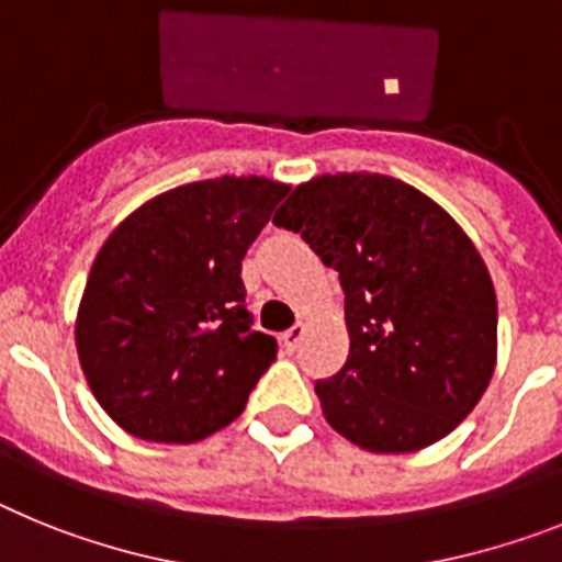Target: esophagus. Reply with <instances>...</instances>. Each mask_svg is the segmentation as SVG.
<instances>
[{
    "mask_svg": "<svg viewBox=\"0 0 562 562\" xmlns=\"http://www.w3.org/2000/svg\"><path fill=\"white\" fill-rule=\"evenodd\" d=\"M302 336H305V325H300V322H296L294 328L285 330V334L280 336V341H282V348H285V353H294V350L300 348Z\"/></svg>",
    "mask_w": 562,
    "mask_h": 562,
    "instance_id": "1",
    "label": "esophagus"
}]
</instances>
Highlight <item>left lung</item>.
<instances>
[{
  "mask_svg": "<svg viewBox=\"0 0 562 562\" xmlns=\"http://www.w3.org/2000/svg\"><path fill=\"white\" fill-rule=\"evenodd\" d=\"M339 271L348 362L316 382L330 427L370 452L441 441L481 402L497 359V300L472 240L387 175L300 183L274 214Z\"/></svg>",
  "mask_w": 562,
  "mask_h": 562,
  "instance_id": "1",
  "label": "left lung"
}]
</instances>
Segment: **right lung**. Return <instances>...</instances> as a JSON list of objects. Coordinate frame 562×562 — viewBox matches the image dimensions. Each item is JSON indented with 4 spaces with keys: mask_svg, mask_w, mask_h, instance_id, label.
<instances>
[{
    "mask_svg": "<svg viewBox=\"0 0 562 562\" xmlns=\"http://www.w3.org/2000/svg\"><path fill=\"white\" fill-rule=\"evenodd\" d=\"M288 189L257 175L198 180L106 237L76 348L92 396L130 436L192 443L246 409L277 341L251 328L240 262Z\"/></svg>",
    "mask_w": 562,
    "mask_h": 562,
    "instance_id": "obj_1",
    "label": "right lung"
}]
</instances>
